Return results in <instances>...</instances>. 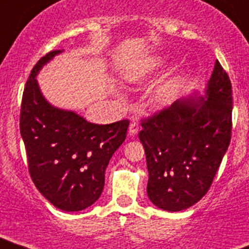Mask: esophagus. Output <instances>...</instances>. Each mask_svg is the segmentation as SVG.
I'll return each instance as SVG.
<instances>
[{
  "label": "esophagus",
  "mask_w": 249,
  "mask_h": 249,
  "mask_svg": "<svg viewBox=\"0 0 249 249\" xmlns=\"http://www.w3.org/2000/svg\"><path fill=\"white\" fill-rule=\"evenodd\" d=\"M139 130H140L139 123H136V122L130 123V126H129V135L130 136H135L136 134L139 133Z\"/></svg>",
  "instance_id": "esophagus-1"
}]
</instances>
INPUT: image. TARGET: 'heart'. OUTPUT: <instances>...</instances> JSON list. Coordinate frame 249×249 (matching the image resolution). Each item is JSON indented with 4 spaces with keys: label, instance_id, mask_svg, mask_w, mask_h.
Masks as SVG:
<instances>
[{
    "label": "heart",
    "instance_id": "heart-1",
    "mask_svg": "<svg viewBox=\"0 0 249 249\" xmlns=\"http://www.w3.org/2000/svg\"><path fill=\"white\" fill-rule=\"evenodd\" d=\"M167 62H169V57L166 54H155L146 58L129 71V74L126 75L127 80L131 83H139L141 80L146 79V78L151 77L154 73L165 68ZM180 78H176L162 89L161 100L163 103H169L174 99L176 93H178V87H180Z\"/></svg>",
    "mask_w": 249,
    "mask_h": 249
}]
</instances>
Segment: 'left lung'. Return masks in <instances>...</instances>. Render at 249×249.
<instances>
[{
  "mask_svg": "<svg viewBox=\"0 0 249 249\" xmlns=\"http://www.w3.org/2000/svg\"><path fill=\"white\" fill-rule=\"evenodd\" d=\"M141 126L150 201L170 212L198 202L211 187L231 141L232 86L218 60L205 97L194 93L178 99Z\"/></svg>",
  "mask_w": 249,
  "mask_h": 249,
  "instance_id": "left-lung-1",
  "label": "left lung"
}]
</instances>
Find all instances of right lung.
<instances>
[{"mask_svg":"<svg viewBox=\"0 0 249 249\" xmlns=\"http://www.w3.org/2000/svg\"><path fill=\"white\" fill-rule=\"evenodd\" d=\"M62 52L47 53L33 67L22 97L19 130L38 191L62 211L77 212L102 195L105 169L126 138L129 120L93 124L43 97L36 77Z\"/></svg>","mask_w":249,"mask_h":249,"instance_id":"1","label":"right lung"}]
</instances>
